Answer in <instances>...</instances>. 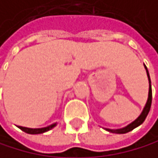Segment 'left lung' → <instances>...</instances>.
I'll return each instance as SVG.
<instances>
[{
  "mask_svg": "<svg viewBox=\"0 0 158 158\" xmlns=\"http://www.w3.org/2000/svg\"><path fill=\"white\" fill-rule=\"evenodd\" d=\"M145 69L147 70V75H148V79H149V83H150V87H149V96H148V100H147L146 105L142 111L141 115L139 116L137 119L132 122L131 123H129L128 125H127L125 127L123 128H119V129H110V128H105L107 131L109 132H112V133H117V134H123V133H127V132L133 130L134 128H136L137 127H139L140 124H142L144 123V121L146 120L147 116H148L149 112H150V109H151V105H152V85H151V78H150V75H149V71L147 69V67L145 65Z\"/></svg>",
  "mask_w": 158,
  "mask_h": 158,
  "instance_id": "left-lung-1",
  "label": "left lung"
}]
</instances>
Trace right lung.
I'll list each match as a JSON object with an SVG mask.
<instances>
[{"instance_id":"1","label":"right lung","mask_w":158,"mask_h":158,"mask_svg":"<svg viewBox=\"0 0 158 158\" xmlns=\"http://www.w3.org/2000/svg\"><path fill=\"white\" fill-rule=\"evenodd\" d=\"M56 125H57V123H53L51 125H48V127H42V128H29V127H18L29 134H40V133H44V132L54 128Z\"/></svg>"}]
</instances>
